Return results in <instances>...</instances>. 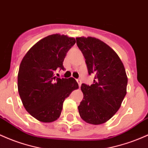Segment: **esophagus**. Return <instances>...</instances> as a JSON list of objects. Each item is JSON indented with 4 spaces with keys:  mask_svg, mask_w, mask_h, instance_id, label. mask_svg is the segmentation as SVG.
<instances>
[{
    "mask_svg": "<svg viewBox=\"0 0 148 148\" xmlns=\"http://www.w3.org/2000/svg\"><path fill=\"white\" fill-rule=\"evenodd\" d=\"M77 83H78V84H79V87L81 86V85H82V80H81L80 79H77Z\"/></svg>",
    "mask_w": 148,
    "mask_h": 148,
    "instance_id": "34e87169",
    "label": "esophagus"
}]
</instances>
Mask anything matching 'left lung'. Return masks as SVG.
I'll list each match as a JSON object with an SVG mask.
<instances>
[{"label": "left lung", "instance_id": "8db88e82", "mask_svg": "<svg viewBox=\"0 0 148 148\" xmlns=\"http://www.w3.org/2000/svg\"><path fill=\"white\" fill-rule=\"evenodd\" d=\"M76 39L89 75H95L91 85L82 84L84 98L78 107L79 114L88 124H103L119 110L126 94L124 66L117 54L102 40L93 37Z\"/></svg>", "mask_w": 148, "mask_h": 148}]
</instances>
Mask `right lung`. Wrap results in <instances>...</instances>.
<instances>
[{
	"label": "right lung",
	"instance_id": "1",
	"mask_svg": "<svg viewBox=\"0 0 148 148\" xmlns=\"http://www.w3.org/2000/svg\"><path fill=\"white\" fill-rule=\"evenodd\" d=\"M75 38L53 34L36 43L27 52L19 66L17 86L24 108L35 119L52 122L60 116L66 98L79 88L74 78H58L66 53Z\"/></svg>",
	"mask_w": 148,
	"mask_h": 148
}]
</instances>
